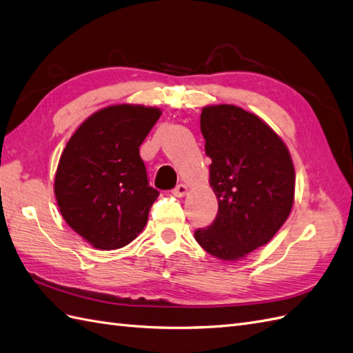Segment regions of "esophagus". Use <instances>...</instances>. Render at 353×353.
Listing matches in <instances>:
<instances>
[{"label":"esophagus","mask_w":353,"mask_h":353,"mask_svg":"<svg viewBox=\"0 0 353 353\" xmlns=\"http://www.w3.org/2000/svg\"><path fill=\"white\" fill-rule=\"evenodd\" d=\"M173 194L176 195V196H185L186 194H188V186L186 185H183V183H180V185H177L174 189H173Z\"/></svg>","instance_id":"obj_1"}]
</instances>
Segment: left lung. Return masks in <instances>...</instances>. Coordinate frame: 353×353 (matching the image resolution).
<instances>
[{
    "label": "left lung",
    "mask_w": 353,
    "mask_h": 353,
    "mask_svg": "<svg viewBox=\"0 0 353 353\" xmlns=\"http://www.w3.org/2000/svg\"><path fill=\"white\" fill-rule=\"evenodd\" d=\"M200 123L219 209L195 240L214 258L239 261L267 245L291 213L292 158L283 140L241 107L205 105Z\"/></svg>",
    "instance_id": "left-lung-1"
}]
</instances>
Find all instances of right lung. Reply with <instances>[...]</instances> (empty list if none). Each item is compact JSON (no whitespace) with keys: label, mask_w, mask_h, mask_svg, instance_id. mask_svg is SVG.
I'll return each mask as SVG.
<instances>
[{"label":"right lung","mask_w":353,"mask_h":353,"mask_svg":"<svg viewBox=\"0 0 353 353\" xmlns=\"http://www.w3.org/2000/svg\"><path fill=\"white\" fill-rule=\"evenodd\" d=\"M161 113L140 104L104 107L62 152L53 185L59 212L95 249H121L146 227L159 192L149 186L139 148Z\"/></svg>","instance_id":"obj_1"}]
</instances>
